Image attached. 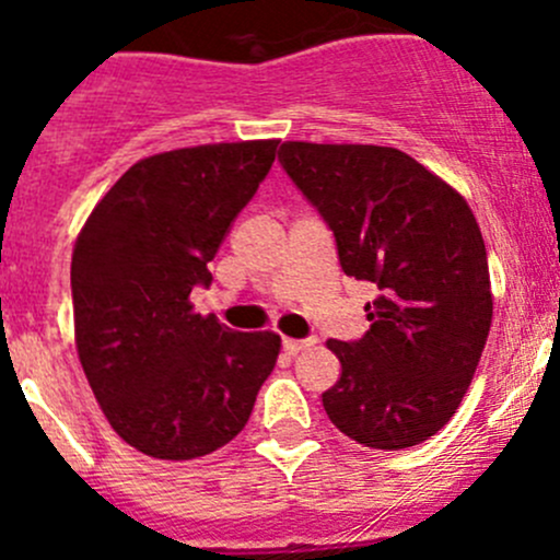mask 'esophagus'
I'll use <instances>...</instances> for the list:
<instances>
[{"label": "esophagus", "mask_w": 560, "mask_h": 560, "mask_svg": "<svg viewBox=\"0 0 560 560\" xmlns=\"http://www.w3.org/2000/svg\"><path fill=\"white\" fill-rule=\"evenodd\" d=\"M311 343H314L311 338H283V350L289 352V355H296V352L307 350Z\"/></svg>", "instance_id": "34e87169"}]
</instances>
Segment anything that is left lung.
<instances>
[{
  "mask_svg": "<svg viewBox=\"0 0 560 560\" xmlns=\"http://www.w3.org/2000/svg\"><path fill=\"white\" fill-rule=\"evenodd\" d=\"M277 158L332 230L343 275L377 289L369 330L327 341L341 361L322 394L327 417L363 447L422 444L453 419L489 338L494 302L475 213L392 147L289 141Z\"/></svg>",
  "mask_w": 560,
  "mask_h": 560,
  "instance_id": "left-lung-1",
  "label": "left lung"
}]
</instances>
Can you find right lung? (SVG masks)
<instances>
[{
    "label": "right lung",
    "instance_id": "right-lung-1",
    "mask_svg": "<svg viewBox=\"0 0 560 560\" xmlns=\"http://www.w3.org/2000/svg\"><path fill=\"white\" fill-rule=\"evenodd\" d=\"M277 141L152 155L102 197L71 255L74 338L107 422L138 453L191 460L244 430L280 352L275 332L194 314V289L275 163Z\"/></svg>",
    "mask_w": 560,
    "mask_h": 560
}]
</instances>
